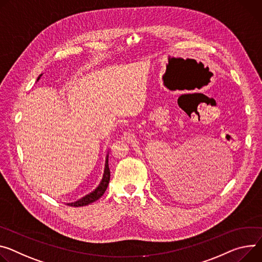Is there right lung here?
<instances>
[{
  "mask_svg": "<svg viewBox=\"0 0 262 262\" xmlns=\"http://www.w3.org/2000/svg\"><path fill=\"white\" fill-rule=\"evenodd\" d=\"M39 79V77L37 78V80ZM110 179H111V171H110V168H108V157L106 158V161H105V167H104V173H103V178L100 182V184L98 185V187L94 190V191L90 192L89 194H85L84 196H82L81 199L75 201L74 203H68L67 205L68 206H71V207H82V206H86L95 201L99 200L103 193L105 192V190L108 186V182H110Z\"/></svg>",
  "mask_w": 262,
  "mask_h": 262,
  "instance_id": "1",
  "label": "right lung"
}]
</instances>
